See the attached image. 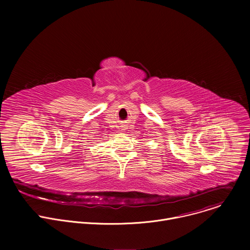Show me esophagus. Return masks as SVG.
<instances>
[{
  "label": "esophagus",
  "mask_w": 250,
  "mask_h": 250,
  "mask_svg": "<svg viewBox=\"0 0 250 250\" xmlns=\"http://www.w3.org/2000/svg\"><path fill=\"white\" fill-rule=\"evenodd\" d=\"M126 129H127V127H126V125H122V130H126Z\"/></svg>",
  "instance_id": "1"
}]
</instances>
